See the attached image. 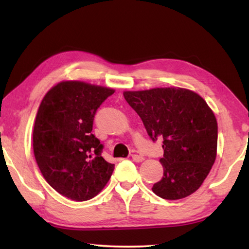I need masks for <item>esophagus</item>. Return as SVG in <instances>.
<instances>
[{"label":"esophagus","mask_w":249,"mask_h":249,"mask_svg":"<svg viewBox=\"0 0 249 249\" xmlns=\"http://www.w3.org/2000/svg\"><path fill=\"white\" fill-rule=\"evenodd\" d=\"M132 159L134 160L135 162H141V161H142V160H144V158H142L141 155H137V154L132 155Z\"/></svg>","instance_id":"obj_1"}]
</instances>
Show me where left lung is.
<instances>
[{
	"instance_id": "1",
	"label": "left lung",
	"mask_w": 249,
	"mask_h": 249,
	"mask_svg": "<svg viewBox=\"0 0 249 249\" xmlns=\"http://www.w3.org/2000/svg\"><path fill=\"white\" fill-rule=\"evenodd\" d=\"M123 94L153 142L163 140V177L153 185L155 195L179 200L196 192L216 158L217 122L212 109L199 94L181 88Z\"/></svg>"
}]
</instances>
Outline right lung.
Returning <instances> with one entry per match:
<instances>
[{"mask_svg": "<svg viewBox=\"0 0 249 249\" xmlns=\"http://www.w3.org/2000/svg\"><path fill=\"white\" fill-rule=\"evenodd\" d=\"M114 90L80 81L52 88L41 101L33 132L34 155L46 181L74 201L99 195L114 165L92 134L96 111Z\"/></svg>", "mask_w": 249, "mask_h": 249, "instance_id": "obj_1", "label": "right lung"}]
</instances>
